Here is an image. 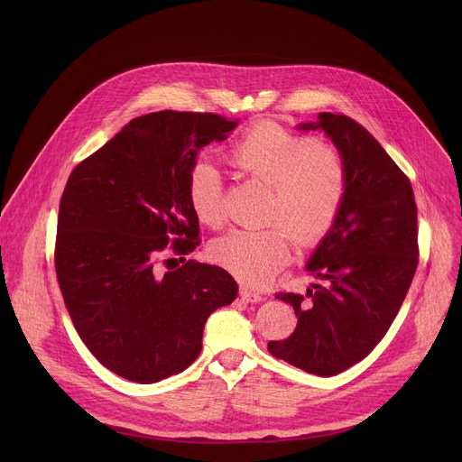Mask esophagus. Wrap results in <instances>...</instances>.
Segmentation results:
<instances>
[{"mask_svg":"<svg viewBox=\"0 0 462 462\" xmlns=\"http://www.w3.org/2000/svg\"><path fill=\"white\" fill-rule=\"evenodd\" d=\"M239 296H241V300L247 301V303H258V301L263 300L262 294L254 292V290H251L249 286H241V288H239Z\"/></svg>","mask_w":462,"mask_h":462,"instance_id":"esophagus-1","label":"esophagus"}]
</instances>
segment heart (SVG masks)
<instances>
[{
  "label": "heart",
  "instance_id": "heart-1",
  "mask_svg": "<svg viewBox=\"0 0 462 462\" xmlns=\"http://www.w3.org/2000/svg\"><path fill=\"white\" fill-rule=\"evenodd\" d=\"M241 174L270 187L262 228H236L209 245L215 263L251 284L268 282L290 260L292 239L310 247L331 230L346 192V164L331 143L258 124L228 153ZM187 199L192 213L209 228L226 221L223 180L206 159L189 170Z\"/></svg>",
  "mask_w": 462,
  "mask_h": 462
}]
</instances>
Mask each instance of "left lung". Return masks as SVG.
Wrapping results in <instances>:
<instances>
[{"instance_id":"obj_1","label":"left lung","mask_w":462,"mask_h":462,"mask_svg":"<svg viewBox=\"0 0 462 462\" xmlns=\"http://www.w3.org/2000/svg\"><path fill=\"white\" fill-rule=\"evenodd\" d=\"M301 131H324L346 164V192L307 272V296L279 292L298 326L272 356L335 376L367 357L393 324L418 268V208L410 180L378 140L348 116L320 112Z\"/></svg>"}]
</instances>
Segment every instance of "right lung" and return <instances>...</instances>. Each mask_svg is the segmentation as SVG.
<instances>
[{"mask_svg":"<svg viewBox=\"0 0 462 462\" xmlns=\"http://www.w3.org/2000/svg\"><path fill=\"white\" fill-rule=\"evenodd\" d=\"M236 125L208 112L145 114L67 180L54 251L61 296L84 345L121 378L153 383L185 371L209 314L237 296L218 265L160 268L168 250L185 261L200 245L189 170Z\"/></svg>","mask_w":462,"mask_h":462,"instance_id":"right-lung-1","label":"right lung"}]
</instances>
